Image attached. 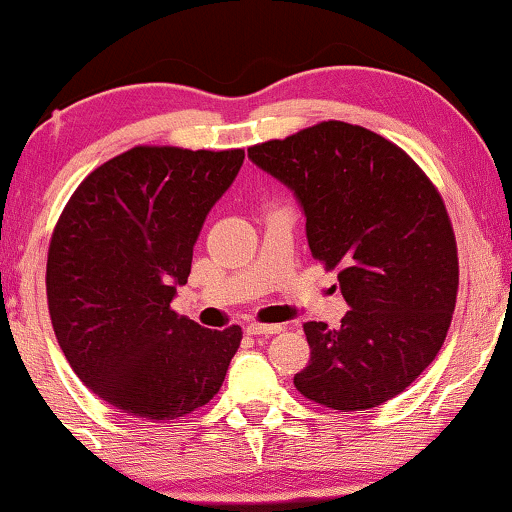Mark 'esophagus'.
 I'll use <instances>...</instances> for the list:
<instances>
[{"label": "esophagus", "mask_w": 512, "mask_h": 512, "mask_svg": "<svg viewBox=\"0 0 512 512\" xmlns=\"http://www.w3.org/2000/svg\"><path fill=\"white\" fill-rule=\"evenodd\" d=\"M282 331V326L279 324H249L247 326V333L254 335V338H261V335H275Z\"/></svg>", "instance_id": "1"}]
</instances>
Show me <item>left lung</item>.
Wrapping results in <instances>:
<instances>
[{"mask_svg": "<svg viewBox=\"0 0 512 512\" xmlns=\"http://www.w3.org/2000/svg\"><path fill=\"white\" fill-rule=\"evenodd\" d=\"M305 212L312 256L338 268L340 328L303 326L310 363L296 389L331 410L382 405L436 359L459 289L445 202L401 146L361 125L324 121L249 149Z\"/></svg>", "mask_w": 512, "mask_h": 512, "instance_id": "1", "label": "left lung"}]
</instances>
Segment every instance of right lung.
I'll return each instance as SVG.
<instances>
[{"instance_id": "right-lung-1", "label": "right lung", "mask_w": 512, "mask_h": 512, "mask_svg": "<svg viewBox=\"0 0 512 512\" xmlns=\"http://www.w3.org/2000/svg\"><path fill=\"white\" fill-rule=\"evenodd\" d=\"M242 149L135 146L81 181L55 223L46 296L79 380L128 415L179 419L212 401L242 328H202L170 303Z\"/></svg>"}]
</instances>
